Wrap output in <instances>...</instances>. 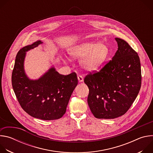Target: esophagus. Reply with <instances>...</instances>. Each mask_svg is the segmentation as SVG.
Segmentation results:
<instances>
[{
  "label": "esophagus",
  "mask_w": 153,
  "mask_h": 153,
  "mask_svg": "<svg viewBox=\"0 0 153 153\" xmlns=\"http://www.w3.org/2000/svg\"><path fill=\"white\" fill-rule=\"evenodd\" d=\"M77 78H78V80H79V82H82L83 81V77L82 76H80V75L78 76Z\"/></svg>",
  "instance_id": "34e87169"
}]
</instances>
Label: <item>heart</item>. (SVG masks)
<instances>
[{"instance_id":"b5f03b06","label":"heart","mask_w":153,"mask_h":153,"mask_svg":"<svg viewBox=\"0 0 153 153\" xmlns=\"http://www.w3.org/2000/svg\"><path fill=\"white\" fill-rule=\"evenodd\" d=\"M68 54L71 59H82L80 62L82 68L87 71H93L105 62L110 49L104 43L88 42L72 47Z\"/></svg>"}]
</instances>
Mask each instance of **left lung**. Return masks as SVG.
Returning <instances> with one entry per match:
<instances>
[{"label":"left lung","mask_w":153,"mask_h":153,"mask_svg":"<svg viewBox=\"0 0 153 153\" xmlns=\"http://www.w3.org/2000/svg\"><path fill=\"white\" fill-rule=\"evenodd\" d=\"M118 49L99 72L84 79L89 88L88 103L95 117L114 119L126 113L141 86L137 53L123 39L115 38Z\"/></svg>","instance_id":"8db88e82"}]
</instances>
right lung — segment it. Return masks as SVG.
Here are the masks:
<instances>
[{"label": "right lung", "instance_id": "1", "mask_svg": "<svg viewBox=\"0 0 153 153\" xmlns=\"http://www.w3.org/2000/svg\"><path fill=\"white\" fill-rule=\"evenodd\" d=\"M42 43L37 40L19 51L12 73V85L21 107L27 113L42 120H56L66 112L78 80L76 73L62 75L54 67L38 79L27 76L24 70L27 52Z\"/></svg>", "mask_w": 153, "mask_h": 153}]
</instances>
